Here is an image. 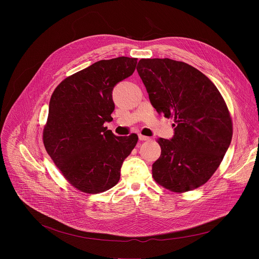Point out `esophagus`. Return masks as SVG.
Instances as JSON below:
<instances>
[{"label":"esophagus","mask_w":259,"mask_h":259,"mask_svg":"<svg viewBox=\"0 0 259 259\" xmlns=\"http://www.w3.org/2000/svg\"><path fill=\"white\" fill-rule=\"evenodd\" d=\"M138 138H139V140H141V141H146V140H150V137L144 136V135H141V134H139V135H138Z\"/></svg>","instance_id":"obj_1"}]
</instances>
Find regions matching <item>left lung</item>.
<instances>
[{
	"label": "left lung",
	"mask_w": 259,
	"mask_h": 259,
	"mask_svg": "<svg viewBox=\"0 0 259 259\" xmlns=\"http://www.w3.org/2000/svg\"><path fill=\"white\" fill-rule=\"evenodd\" d=\"M136 69L157 112L174 118L173 137L158 139L162 152L153 164L154 179L175 193L203 186L232 141V119L223 96L186 62L142 58Z\"/></svg>",
	"instance_id": "obj_1"
}]
</instances>
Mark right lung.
Masks as SVG:
<instances>
[{
	"instance_id": "right-lung-1",
	"label": "right lung",
	"mask_w": 259,
	"mask_h": 259,
	"mask_svg": "<svg viewBox=\"0 0 259 259\" xmlns=\"http://www.w3.org/2000/svg\"><path fill=\"white\" fill-rule=\"evenodd\" d=\"M137 58L100 60L73 73L54 90L43 140L65 179L79 191L98 194L115 187L138 137L116 136L104 127L113 120L114 87L134 72Z\"/></svg>"
}]
</instances>
